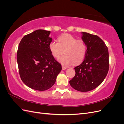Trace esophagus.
Returning <instances> with one entry per match:
<instances>
[{
  "label": "esophagus",
  "mask_w": 124,
  "mask_h": 124,
  "mask_svg": "<svg viewBox=\"0 0 124 124\" xmlns=\"http://www.w3.org/2000/svg\"><path fill=\"white\" fill-rule=\"evenodd\" d=\"M66 69H67V67L63 66H62V70H65Z\"/></svg>",
  "instance_id": "esophagus-1"
}]
</instances>
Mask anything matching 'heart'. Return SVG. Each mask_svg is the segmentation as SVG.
I'll return each instance as SVG.
<instances>
[{
    "label": "heart",
    "mask_w": 124,
    "mask_h": 124,
    "mask_svg": "<svg viewBox=\"0 0 124 124\" xmlns=\"http://www.w3.org/2000/svg\"><path fill=\"white\" fill-rule=\"evenodd\" d=\"M58 43L52 41L48 45L51 54L54 57L58 58L64 52L65 55L59 59L63 65L68 66L72 62L80 63L85 58L87 46L82 39H77L69 34H64L58 38Z\"/></svg>",
    "instance_id": "obj_1"
}]
</instances>
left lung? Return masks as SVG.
Returning a JSON list of instances; mask_svg holds the SVG:
<instances>
[{
    "mask_svg": "<svg viewBox=\"0 0 124 124\" xmlns=\"http://www.w3.org/2000/svg\"><path fill=\"white\" fill-rule=\"evenodd\" d=\"M82 39L87 46L85 59L74 68L76 74L69 83L77 91L86 92L98 87L106 77L109 68L108 51L97 35L82 32Z\"/></svg>",
    "mask_w": 124,
    "mask_h": 124,
    "instance_id": "obj_1",
    "label": "left lung"
}]
</instances>
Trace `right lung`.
Returning <instances> with one entry per match:
<instances>
[{
	"mask_svg": "<svg viewBox=\"0 0 124 124\" xmlns=\"http://www.w3.org/2000/svg\"><path fill=\"white\" fill-rule=\"evenodd\" d=\"M50 31L38 29L22 39L17 52V62L22 81L39 91L50 88L56 82L62 66L48 48L52 39Z\"/></svg>",
	"mask_w": 124,
	"mask_h": 124,
	"instance_id": "right-lung-1",
	"label": "right lung"
}]
</instances>
